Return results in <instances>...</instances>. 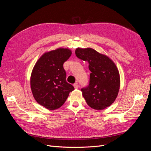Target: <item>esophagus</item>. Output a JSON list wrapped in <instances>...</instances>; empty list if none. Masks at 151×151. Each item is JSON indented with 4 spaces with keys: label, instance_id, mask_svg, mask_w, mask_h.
Masks as SVG:
<instances>
[{
    "label": "esophagus",
    "instance_id": "34e87169",
    "mask_svg": "<svg viewBox=\"0 0 151 151\" xmlns=\"http://www.w3.org/2000/svg\"><path fill=\"white\" fill-rule=\"evenodd\" d=\"M74 88L75 89H78L79 88V84H78V83H75V84H74Z\"/></svg>",
    "mask_w": 151,
    "mask_h": 151
}]
</instances>
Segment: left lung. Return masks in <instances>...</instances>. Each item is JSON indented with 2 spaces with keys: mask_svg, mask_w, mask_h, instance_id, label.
Segmentation results:
<instances>
[{
  "mask_svg": "<svg viewBox=\"0 0 151 151\" xmlns=\"http://www.w3.org/2000/svg\"><path fill=\"white\" fill-rule=\"evenodd\" d=\"M75 53L77 58L89 63V84L81 89L87 104L96 110L109 106L116 99L120 86L119 72L115 63L91 48H77Z\"/></svg>",
  "mask_w": 151,
  "mask_h": 151,
  "instance_id": "left-lung-1",
  "label": "left lung"
}]
</instances>
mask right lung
Here are the masks:
<instances>
[{
    "mask_svg": "<svg viewBox=\"0 0 151 151\" xmlns=\"http://www.w3.org/2000/svg\"><path fill=\"white\" fill-rule=\"evenodd\" d=\"M72 54L68 48L45 53L36 62L31 76V88L38 103L50 110L62 106L74 88L66 81L63 63Z\"/></svg>",
    "mask_w": 151,
    "mask_h": 151,
    "instance_id": "obj_1",
    "label": "right lung"
}]
</instances>
